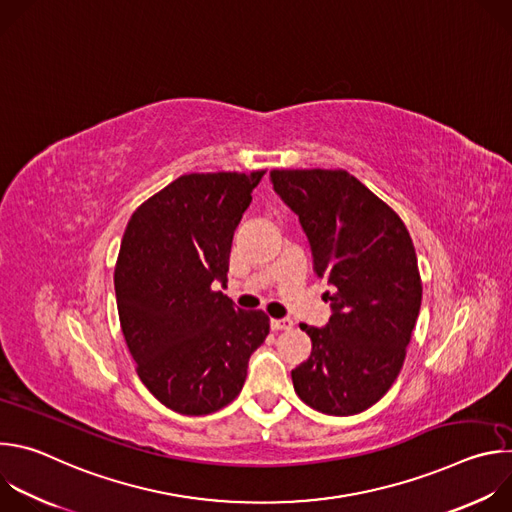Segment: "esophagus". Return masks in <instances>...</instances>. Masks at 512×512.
Instances as JSON below:
<instances>
[{
  "label": "esophagus",
  "instance_id": "obj_1",
  "mask_svg": "<svg viewBox=\"0 0 512 512\" xmlns=\"http://www.w3.org/2000/svg\"><path fill=\"white\" fill-rule=\"evenodd\" d=\"M291 326H294V322H291L289 318H273L271 320V330H291Z\"/></svg>",
  "mask_w": 512,
  "mask_h": 512
}]
</instances>
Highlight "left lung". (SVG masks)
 Wrapping results in <instances>:
<instances>
[{
    "label": "left lung",
    "mask_w": 512,
    "mask_h": 512,
    "mask_svg": "<svg viewBox=\"0 0 512 512\" xmlns=\"http://www.w3.org/2000/svg\"><path fill=\"white\" fill-rule=\"evenodd\" d=\"M271 180L332 285L328 324H300L312 354L291 371L294 389L320 413H360L397 379L419 316L413 241L395 210L344 170H273Z\"/></svg>",
    "instance_id": "obj_1"
}]
</instances>
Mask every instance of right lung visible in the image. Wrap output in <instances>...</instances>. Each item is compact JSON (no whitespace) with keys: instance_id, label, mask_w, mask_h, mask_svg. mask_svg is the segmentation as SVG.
<instances>
[{"instance_id":"1","label":"right lung","mask_w":512,"mask_h":512,"mask_svg":"<svg viewBox=\"0 0 512 512\" xmlns=\"http://www.w3.org/2000/svg\"><path fill=\"white\" fill-rule=\"evenodd\" d=\"M261 176H180L127 223L115 267L121 330L141 383L176 413L229 405L269 334L261 310L212 289L227 283L233 235Z\"/></svg>"}]
</instances>
